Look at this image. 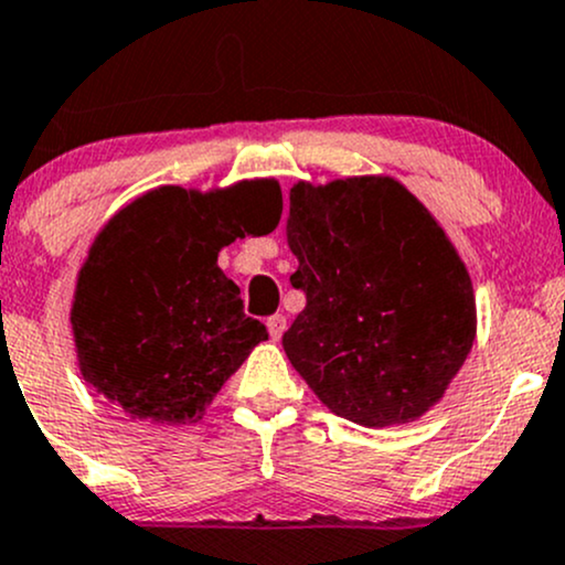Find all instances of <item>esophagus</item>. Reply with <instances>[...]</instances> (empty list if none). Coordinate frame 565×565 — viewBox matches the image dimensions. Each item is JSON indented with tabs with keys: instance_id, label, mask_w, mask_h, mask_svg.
<instances>
[{
	"instance_id": "obj_1",
	"label": "esophagus",
	"mask_w": 565,
	"mask_h": 565,
	"mask_svg": "<svg viewBox=\"0 0 565 565\" xmlns=\"http://www.w3.org/2000/svg\"><path fill=\"white\" fill-rule=\"evenodd\" d=\"M284 330H287V316H284V313L270 316V319H268V332H270V338L278 340V338H281V334H284Z\"/></svg>"
}]
</instances>
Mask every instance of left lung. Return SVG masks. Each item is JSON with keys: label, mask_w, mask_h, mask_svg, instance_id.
I'll return each instance as SVG.
<instances>
[{"label": "left lung", "mask_w": 565, "mask_h": 565, "mask_svg": "<svg viewBox=\"0 0 565 565\" xmlns=\"http://www.w3.org/2000/svg\"><path fill=\"white\" fill-rule=\"evenodd\" d=\"M287 244L306 308L281 343L311 392L367 429L437 405L472 351L477 308L429 209L392 177L297 182Z\"/></svg>", "instance_id": "left-lung-1"}]
</instances>
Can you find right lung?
<instances>
[{"label":"right lung","mask_w":565,"mask_h":565,"mask_svg":"<svg viewBox=\"0 0 565 565\" xmlns=\"http://www.w3.org/2000/svg\"><path fill=\"white\" fill-rule=\"evenodd\" d=\"M278 184L154 188L93 238L77 273L72 332L85 381L128 418H203L252 349L268 340L216 265L225 246L278 225Z\"/></svg>","instance_id":"1"}]
</instances>
